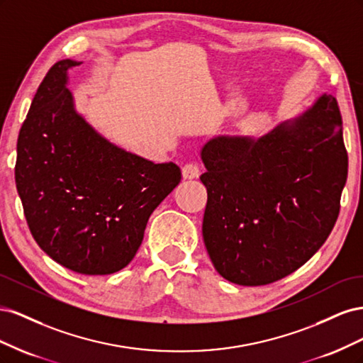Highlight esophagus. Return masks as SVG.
<instances>
[{
    "label": "esophagus",
    "mask_w": 363,
    "mask_h": 363,
    "mask_svg": "<svg viewBox=\"0 0 363 363\" xmlns=\"http://www.w3.org/2000/svg\"><path fill=\"white\" fill-rule=\"evenodd\" d=\"M182 175L184 180H192V179H199L200 175V167L196 163H186L182 168Z\"/></svg>",
    "instance_id": "esophagus-1"
}]
</instances>
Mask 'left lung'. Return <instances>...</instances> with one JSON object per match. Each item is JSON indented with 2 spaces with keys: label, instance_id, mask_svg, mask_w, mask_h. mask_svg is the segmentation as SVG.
<instances>
[{
  "label": "left lung",
  "instance_id": "obj_1",
  "mask_svg": "<svg viewBox=\"0 0 363 363\" xmlns=\"http://www.w3.org/2000/svg\"><path fill=\"white\" fill-rule=\"evenodd\" d=\"M203 239L215 269L240 286L289 276L321 248L339 215L348 156L333 95L257 139L201 148Z\"/></svg>",
  "mask_w": 363,
  "mask_h": 363
}]
</instances>
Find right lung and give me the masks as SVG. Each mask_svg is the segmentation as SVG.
I'll use <instances>...</instances> for the list:
<instances>
[{
    "instance_id": "1",
    "label": "right lung",
    "mask_w": 363,
    "mask_h": 363,
    "mask_svg": "<svg viewBox=\"0 0 363 363\" xmlns=\"http://www.w3.org/2000/svg\"><path fill=\"white\" fill-rule=\"evenodd\" d=\"M80 63L60 60L42 80L18 136L15 182L38 245L65 268L106 276L135 257L182 172L113 145L86 123L67 87Z\"/></svg>"
}]
</instances>
